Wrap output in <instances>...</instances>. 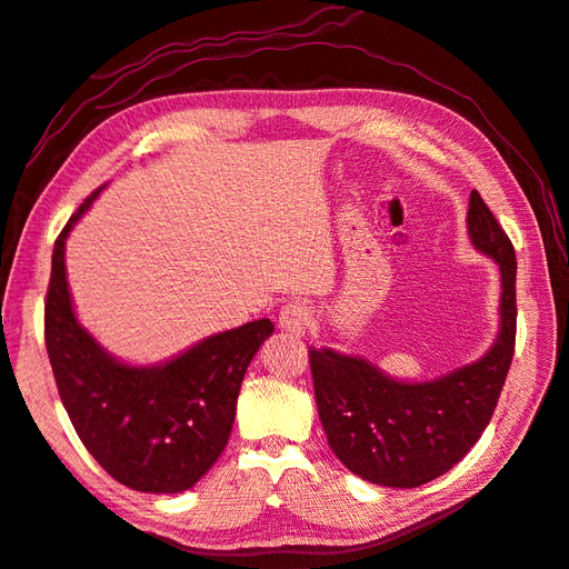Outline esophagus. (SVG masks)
I'll return each instance as SVG.
<instances>
[{"label": "esophagus", "mask_w": 569, "mask_h": 569, "mask_svg": "<svg viewBox=\"0 0 569 569\" xmlns=\"http://www.w3.org/2000/svg\"><path fill=\"white\" fill-rule=\"evenodd\" d=\"M278 322L289 335L301 337L306 335L308 325H311V308H308L303 301H289L282 306Z\"/></svg>", "instance_id": "34e87169"}]
</instances>
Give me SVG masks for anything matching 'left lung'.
Instances as JSON below:
<instances>
[{"label":"left lung","mask_w":569,"mask_h":569,"mask_svg":"<svg viewBox=\"0 0 569 569\" xmlns=\"http://www.w3.org/2000/svg\"><path fill=\"white\" fill-rule=\"evenodd\" d=\"M472 244L501 266V332L493 349L435 382H396L360 358L308 347L327 443L372 485L412 489L449 472L485 432L515 353V249L479 192L470 194Z\"/></svg>","instance_id":"1"}]
</instances>
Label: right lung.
<instances>
[{
    "instance_id": "obj_1",
    "label": "right lung",
    "mask_w": 569,
    "mask_h": 569,
    "mask_svg": "<svg viewBox=\"0 0 569 569\" xmlns=\"http://www.w3.org/2000/svg\"><path fill=\"white\" fill-rule=\"evenodd\" d=\"M99 189L68 218L51 253L44 343L61 403L80 441L116 481L178 493L209 472L232 432L237 396L268 318L203 339L159 368H128L97 347L73 316L63 247Z\"/></svg>"
}]
</instances>
